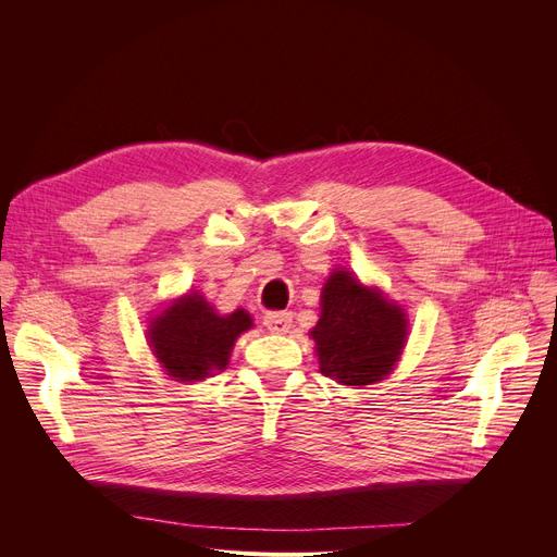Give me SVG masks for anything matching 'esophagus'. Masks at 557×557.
Returning <instances> with one entry per match:
<instances>
[{"instance_id": "obj_1", "label": "esophagus", "mask_w": 557, "mask_h": 557, "mask_svg": "<svg viewBox=\"0 0 557 557\" xmlns=\"http://www.w3.org/2000/svg\"><path fill=\"white\" fill-rule=\"evenodd\" d=\"M290 323H294V313L290 311H269L263 315V325L273 334H286L290 330Z\"/></svg>"}]
</instances>
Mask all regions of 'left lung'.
Masks as SVG:
<instances>
[{
  "instance_id": "8db88e82",
  "label": "left lung",
  "mask_w": 557,
  "mask_h": 557,
  "mask_svg": "<svg viewBox=\"0 0 557 557\" xmlns=\"http://www.w3.org/2000/svg\"><path fill=\"white\" fill-rule=\"evenodd\" d=\"M408 336L404 309L382 288L363 286L355 273L330 275L311 330L320 372L343 386H370L386 379Z\"/></svg>"
}]
</instances>
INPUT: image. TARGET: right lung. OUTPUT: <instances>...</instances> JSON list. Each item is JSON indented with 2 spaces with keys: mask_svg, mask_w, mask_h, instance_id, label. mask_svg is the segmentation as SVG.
I'll return each instance as SVG.
<instances>
[{
  "mask_svg": "<svg viewBox=\"0 0 557 557\" xmlns=\"http://www.w3.org/2000/svg\"><path fill=\"white\" fill-rule=\"evenodd\" d=\"M250 327L246 309L221 315L208 298L191 290L151 318L149 345L173 382L191 384L223 370L234 341Z\"/></svg>",
  "mask_w": 557,
  "mask_h": 557,
  "instance_id": "obj_1",
  "label": "right lung"
}]
</instances>
